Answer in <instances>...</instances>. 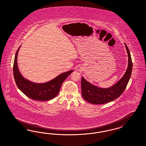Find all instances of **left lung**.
<instances>
[{"label":"left lung","mask_w":146,"mask_h":146,"mask_svg":"<svg viewBox=\"0 0 146 146\" xmlns=\"http://www.w3.org/2000/svg\"><path fill=\"white\" fill-rule=\"evenodd\" d=\"M128 55V66L123 76L113 86L103 88L94 85L84 77L81 79L82 96L87 102L94 104H103L114 101L124 92L132 71V62L127 46L125 44Z\"/></svg>","instance_id":"left-lung-1"}]
</instances>
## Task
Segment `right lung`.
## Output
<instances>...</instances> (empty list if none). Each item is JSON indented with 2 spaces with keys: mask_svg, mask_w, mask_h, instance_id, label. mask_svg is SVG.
<instances>
[{
  "mask_svg": "<svg viewBox=\"0 0 146 146\" xmlns=\"http://www.w3.org/2000/svg\"><path fill=\"white\" fill-rule=\"evenodd\" d=\"M21 45L15 56L13 65L14 78L19 89L27 96L34 100L46 101L56 97L64 81L73 70L62 73L57 77L45 83L38 84L25 79L21 74L18 66V54Z\"/></svg>",
  "mask_w": 146,
  "mask_h": 146,
  "instance_id": "add662e5",
  "label": "right lung"
}]
</instances>
